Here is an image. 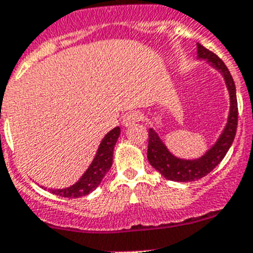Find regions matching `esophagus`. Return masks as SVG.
<instances>
[{"label":"esophagus","mask_w":253,"mask_h":253,"mask_svg":"<svg viewBox=\"0 0 253 253\" xmlns=\"http://www.w3.org/2000/svg\"><path fill=\"white\" fill-rule=\"evenodd\" d=\"M142 120V115L141 112L137 111V110H132V111H128L125 114L124 116V126H131V125L136 124V122L141 121Z\"/></svg>","instance_id":"esophagus-1"}]
</instances>
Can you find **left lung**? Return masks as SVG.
<instances>
[{"label": "left lung", "mask_w": 253, "mask_h": 253, "mask_svg": "<svg viewBox=\"0 0 253 253\" xmlns=\"http://www.w3.org/2000/svg\"><path fill=\"white\" fill-rule=\"evenodd\" d=\"M197 46L198 59L207 60L208 64L216 69L224 78L230 95V111L226 126L222 129L217 141L202 157L197 159H181L175 157L169 152L158 133L153 128L148 129L149 139L147 158H148L149 164L156 170H158L164 178L173 181H194L208 175L215 167L219 166L220 162L226 156L236 134L239 110H237L236 86H235L234 79L224 61L216 54L199 43H197Z\"/></svg>", "instance_id": "obj_1"}]
</instances>
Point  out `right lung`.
Listing matches in <instances>:
<instances>
[{
	"label": "right lung",
	"mask_w": 253,
	"mask_h": 253,
	"mask_svg": "<svg viewBox=\"0 0 253 253\" xmlns=\"http://www.w3.org/2000/svg\"><path fill=\"white\" fill-rule=\"evenodd\" d=\"M120 133H121V129L117 126L114 129H111L109 133L105 134L91 164L77 183L64 189H49V192L61 198H70V199L85 197V195L94 192L104 179L105 174L111 168L114 148L117 139H119Z\"/></svg>",
	"instance_id": "obj_1"
}]
</instances>
